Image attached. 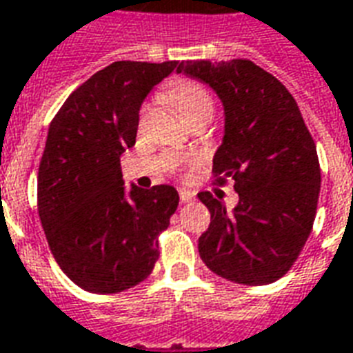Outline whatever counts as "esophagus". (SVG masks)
Returning a JSON list of instances; mask_svg holds the SVG:
<instances>
[{"label":"esophagus","instance_id":"1","mask_svg":"<svg viewBox=\"0 0 353 353\" xmlns=\"http://www.w3.org/2000/svg\"><path fill=\"white\" fill-rule=\"evenodd\" d=\"M180 201L182 203H188L194 199V192H190V190H180Z\"/></svg>","mask_w":353,"mask_h":353}]
</instances>
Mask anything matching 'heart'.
Instances as JSON below:
<instances>
[{
	"mask_svg": "<svg viewBox=\"0 0 353 353\" xmlns=\"http://www.w3.org/2000/svg\"><path fill=\"white\" fill-rule=\"evenodd\" d=\"M165 95L186 122L195 117H212V110H214L212 97L199 82L179 79L173 84H169Z\"/></svg>",
	"mask_w": 353,
	"mask_h": 353,
	"instance_id": "heart-1",
	"label": "heart"
}]
</instances>
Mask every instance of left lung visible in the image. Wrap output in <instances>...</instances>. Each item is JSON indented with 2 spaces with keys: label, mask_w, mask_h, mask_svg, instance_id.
<instances>
[{
  "label": "left lung",
  "mask_w": 353,
  "mask_h": 353,
  "mask_svg": "<svg viewBox=\"0 0 353 353\" xmlns=\"http://www.w3.org/2000/svg\"><path fill=\"white\" fill-rule=\"evenodd\" d=\"M176 73L214 90L223 105V139L212 158L218 182H235L239 201L223 192L197 194L210 212L199 256L236 284H271L290 271L312 231L320 163L293 95L250 60L180 61Z\"/></svg>",
  "instance_id": "8db88e82"
}]
</instances>
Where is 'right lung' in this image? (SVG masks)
<instances>
[{
    "label": "right lung",
    "instance_id": "right-lung-1",
    "mask_svg": "<svg viewBox=\"0 0 353 353\" xmlns=\"http://www.w3.org/2000/svg\"><path fill=\"white\" fill-rule=\"evenodd\" d=\"M176 61H114L69 95L54 117L37 176L41 225L60 269L92 293L145 280L158 235L179 207L169 184L125 188L120 156L135 145L139 110Z\"/></svg>",
    "mask_w": 353,
    "mask_h": 353
}]
</instances>
